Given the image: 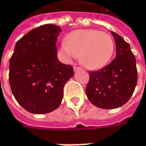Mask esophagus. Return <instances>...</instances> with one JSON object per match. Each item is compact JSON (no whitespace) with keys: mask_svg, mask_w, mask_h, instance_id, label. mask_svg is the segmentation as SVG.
<instances>
[{"mask_svg":"<svg viewBox=\"0 0 146 146\" xmlns=\"http://www.w3.org/2000/svg\"><path fill=\"white\" fill-rule=\"evenodd\" d=\"M81 70L80 67H77V66H74V71H77V70Z\"/></svg>","mask_w":146,"mask_h":146,"instance_id":"34e87169","label":"esophagus"}]
</instances>
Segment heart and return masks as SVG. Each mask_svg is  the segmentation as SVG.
<instances>
[{
	"mask_svg": "<svg viewBox=\"0 0 146 146\" xmlns=\"http://www.w3.org/2000/svg\"><path fill=\"white\" fill-rule=\"evenodd\" d=\"M115 43L108 33L96 29H79L70 32L65 44L58 48L61 57L66 62L80 56V61L89 70L105 67L111 59Z\"/></svg>",
	"mask_w": 146,
	"mask_h": 146,
	"instance_id": "1",
	"label": "heart"
}]
</instances>
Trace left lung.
Listing matches in <instances>:
<instances>
[{"label":"left lung","instance_id":"1","mask_svg":"<svg viewBox=\"0 0 146 146\" xmlns=\"http://www.w3.org/2000/svg\"><path fill=\"white\" fill-rule=\"evenodd\" d=\"M116 44L115 58L98 71L89 72L86 95L90 102L102 109H115L127 102L137 83L136 58L130 45L111 31Z\"/></svg>","mask_w":146,"mask_h":146}]
</instances>
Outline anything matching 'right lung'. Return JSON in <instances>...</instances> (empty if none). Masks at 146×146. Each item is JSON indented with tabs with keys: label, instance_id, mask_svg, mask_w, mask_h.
<instances>
[{
	"label": "right lung",
	"instance_id": "1",
	"mask_svg": "<svg viewBox=\"0 0 146 146\" xmlns=\"http://www.w3.org/2000/svg\"><path fill=\"white\" fill-rule=\"evenodd\" d=\"M58 26L36 27L18 40L9 60V80L13 95L32 114H47L62 102L63 87L74 76L73 67L58 59Z\"/></svg>",
	"mask_w": 146,
	"mask_h": 146
}]
</instances>
